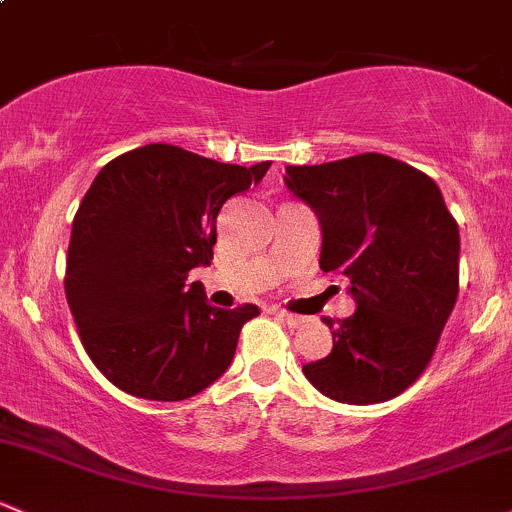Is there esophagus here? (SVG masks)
I'll use <instances>...</instances> for the list:
<instances>
[{
	"mask_svg": "<svg viewBox=\"0 0 512 512\" xmlns=\"http://www.w3.org/2000/svg\"><path fill=\"white\" fill-rule=\"evenodd\" d=\"M276 317H278L280 322L285 324V327H290V329H298V327H302V324L307 322L305 317H300V315H290V312H285V310H280Z\"/></svg>",
	"mask_w": 512,
	"mask_h": 512,
	"instance_id": "esophagus-1",
	"label": "esophagus"
}]
</instances>
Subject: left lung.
Wrapping results in <instances>:
<instances>
[{
  "mask_svg": "<svg viewBox=\"0 0 512 512\" xmlns=\"http://www.w3.org/2000/svg\"><path fill=\"white\" fill-rule=\"evenodd\" d=\"M285 185L322 227L320 268L349 278L356 312L332 354L302 366L349 405L395 398L420 378L459 295V224L430 175L383 153L288 166Z\"/></svg>",
  "mask_w": 512,
  "mask_h": 512,
  "instance_id": "1",
  "label": "left lung"
}]
</instances>
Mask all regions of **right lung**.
<instances>
[{"mask_svg":"<svg viewBox=\"0 0 512 512\" xmlns=\"http://www.w3.org/2000/svg\"><path fill=\"white\" fill-rule=\"evenodd\" d=\"M271 161L232 166L170 144L109 161L82 197L65 266V298L80 342L107 381L144 400L175 403L212 386L234 359L256 305L219 310L202 283L217 214L261 183Z\"/></svg>","mask_w":512,"mask_h":512,"instance_id":"right-lung-1","label":"right lung"}]
</instances>
